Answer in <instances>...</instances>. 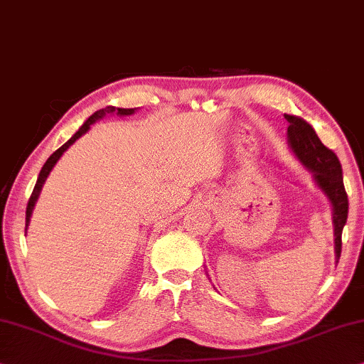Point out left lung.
<instances>
[{"label": "left lung", "instance_id": "8db88e82", "mask_svg": "<svg viewBox=\"0 0 364 364\" xmlns=\"http://www.w3.org/2000/svg\"><path fill=\"white\" fill-rule=\"evenodd\" d=\"M287 119V141L294 154L314 172L315 182L330 198L333 207V225H335V251L336 259L341 255V231L348 218V195L343 186V173L338 157L331 149L322 144L318 136L315 134L312 126L307 121L292 114H284Z\"/></svg>", "mask_w": 364, "mask_h": 364}]
</instances>
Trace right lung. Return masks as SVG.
I'll use <instances>...</instances> for the list:
<instances>
[{
    "mask_svg": "<svg viewBox=\"0 0 364 364\" xmlns=\"http://www.w3.org/2000/svg\"><path fill=\"white\" fill-rule=\"evenodd\" d=\"M134 109H136V108H117V107H107V108H103V109H98L97 113H93L92 117L88 118V119L85 121V123H83L82 128L78 129L77 133L73 134L72 138L68 139L64 146H60L59 149H57V151L54 152V154H52V156L49 157V159L46 161V164L42 166V169H41V172H39L38 182H36V186H34V191H33V193H31V197H29L28 207H26V230H28V225H29L31 215H33V210H34L36 200H38V197H39V193H41V188H42V186H44V182H46L47 176H49V172L52 171V167L55 166V162L60 159V156L64 154V152L68 149V146H72L73 143H75V141H77L78 138H80L82 134H85L87 131L90 129V124H93L95 121H97V119L103 118L105 114H112V113H117V114H119V117H128V114L134 113Z\"/></svg>",
    "mask_w": 364,
    "mask_h": 364,
    "instance_id": "obj_1",
    "label": "right lung"
}]
</instances>
